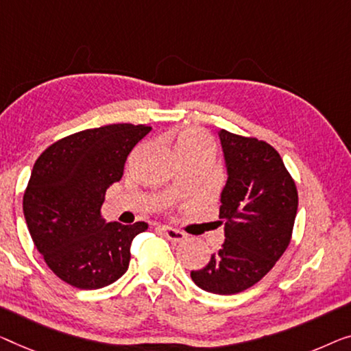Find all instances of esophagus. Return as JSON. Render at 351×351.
Masks as SVG:
<instances>
[{
	"label": "esophagus",
	"mask_w": 351,
	"mask_h": 351,
	"mask_svg": "<svg viewBox=\"0 0 351 351\" xmlns=\"http://www.w3.org/2000/svg\"><path fill=\"white\" fill-rule=\"evenodd\" d=\"M160 230H162V233L165 234V238L167 239H170V241H173V243H181L182 239L186 238V234L182 233V232H180V230H176V228H173V227H160Z\"/></svg>",
	"instance_id": "34e87169"
}]
</instances>
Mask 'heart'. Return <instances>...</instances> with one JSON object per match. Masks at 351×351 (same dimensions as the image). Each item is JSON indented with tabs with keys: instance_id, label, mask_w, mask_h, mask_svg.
Listing matches in <instances>:
<instances>
[{
	"instance_id": "obj_1",
	"label": "heart",
	"mask_w": 351,
	"mask_h": 351,
	"mask_svg": "<svg viewBox=\"0 0 351 351\" xmlns=\"http://www.w3.org/2000/svg\"><path fill=\"white\" fill-rule=\"evenodd\" d=\"M176 149L182 159L197 154L214 156L211 137L197 128H182L176 132Z\"/></svg>"
}]
</instances>
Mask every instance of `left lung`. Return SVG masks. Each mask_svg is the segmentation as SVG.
<instances>
[{"label": "left lung", "mask_w": 351, "mask_h": 351, "mask_svg": "<svg viewBox=\"0 0 351 351\" xmlns=\"http://www.w3.org/2000/svg\"><path fill=\"white\" fill-rule=\"evenodd\" d=\"M219 138L228 175L219 209L226 241L191 277L202 290L234 295L263 279L289 247L298 191L271 145L226 129Z\"/></svg>", "instance_id": "8db88e82"}]
</instances>
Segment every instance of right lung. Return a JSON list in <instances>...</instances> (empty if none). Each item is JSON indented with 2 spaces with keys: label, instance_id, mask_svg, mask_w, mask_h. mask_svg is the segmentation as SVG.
Masks as SVG:
<instances>
[{
  "label": "right lung",
  "instance_id": "right-lung-1",
  "mask_svg": "<svg viewBox=\"0 0 351 351\" xmlns=\"http://www.w3.org/2000/svg\"><path fill=\"white\" fill-rule=\"evenodd\" d=\"M149 130L128 123L86 129L50 145L36 160L23 195L25 221L47 266L66 284L96 290L128 271L130 243L148 223H107L101 206Z\"/></svg>",
  "mask_w": 351,
  "mask_h": 351
}]
</instances>
